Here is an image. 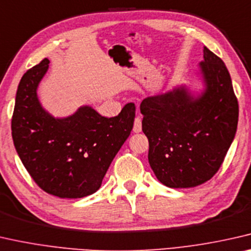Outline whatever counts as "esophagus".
I'll return each instance as SVG.
<instances>
[{
    "mask_svg": "<svg viewBox=\"0 0 251 251\" xmlns=\"http://www.w3.org/2000/svg\"><path fill=\"white\" fill-rule=\"evenodd\" d=\"M134 133H140L142 130V119L140 117L135 118V122H134V127H133Z\"/></svg>",
    "mask_w": 251,
    "mask_h": 251,
    "instance_id": "1",
    "label": "esophagus"
}]
</instances>
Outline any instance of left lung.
Returning <instances> with one entry per match:
<instances>
[{
  "mask_svg": "<svg viewBox=\"0 0 251 251\" xmlns=\"http://www.w3.org/2000/svg\"><path fill=\"white\" fill-rule=\"evenodd\" d=\"M200 74L204 89L186 85L145 98L142 130L149 140V163L161 184L190 188L221 167L238 126L239 106L226 64L204 47Z\"/></svg>",
  "mask_w": 251,
  "mask_h": 251,
  "instance_id": "8db88e82",
  "label": "left lung"
}]
</instances>
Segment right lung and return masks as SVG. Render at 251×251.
Listing matches in <instances>:
<instances>
[{
	"instance_id": "add662e5",
	"label": "right lung",
	"mask_w": 251,
	"mask_h": 251,
	"mask_svg": "<svg viewBox=\"0 0 251 251\" xmlns=\"http://www.w3.org/2000/svg\"><path fill=\"white\" fill-rule=\"evenodd\" d=\"M48 64V58H44L19 83L11 123L13 143L29 175L45 192L61 198L85 197L100 188L129 136L135 104L127 103L111 118L90 106L55 118L44 109L37 95Z\"/></svg>"
}]
</instances>
